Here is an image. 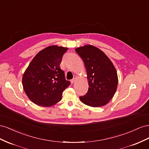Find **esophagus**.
<instances>
[{"mask_svg": "<svg viewBox=\"0 0 149 149\" xmlns=\"http://www.w3.org/2000/svg\"><path fill=\"white\" fill-rule=\"evenodd\" d=\"M76 79H77V76L74 75V78L71 80V83H72V84H74V83L75 82V80H76Z\"/></svg>", "mask_w": 149, "mask_h": 149, "instance_id": "esophagus-1", "label": "esophagus"}]
</instances>
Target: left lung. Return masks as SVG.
<instances>
[{"mask_svg":"<svg viewBox=\"0 0 149 149\" xmlns=\"http://www.w3.org/2000/svg\"><path fill=\"white\" fill-rule=\"evenodd\" d=\"M75 51L84 62L89 86L87 93L80 96V100L93 107L106 105L112 99L117 88L116 68L109 58L95 46L84 45Z\"/></svg>","mask_w":149,"mask_h":149,"instance_id":"8db88e82","label":"left lung"}]
</instances>
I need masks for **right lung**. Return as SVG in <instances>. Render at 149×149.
Listing matches in <instances>:
<instances>
[{"label": "right lung", "instance_id": "add662e5", "mask_svg": "<svg viewBox=\"0 0 149 149\" xmlns=\"http://www.w3.org/2000/svg\"><path fill=\"white\" fill-rule=\"evenodd\" d=\"M67 50L63 47L49 46L29 63L23 75L22 85L29 99L34 104L50 107L61 100L63 92L70 84L59 67Z\"/></svg>", "mask_w": 149, "mask_h": 149}]
</instances>
